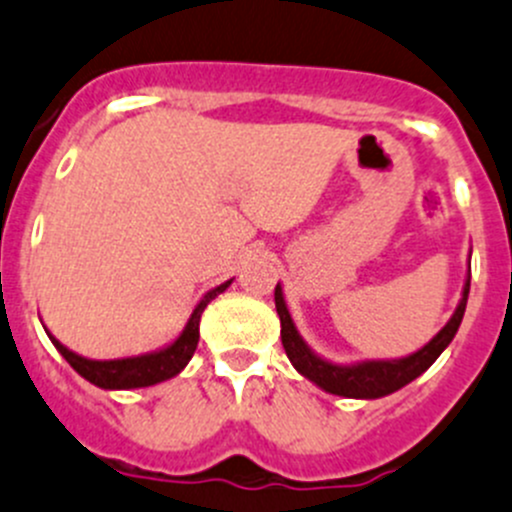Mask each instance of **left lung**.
I'll return each mask as SVG.
<instances>
[{
    "label": "left lung",
    "instance_id": "left-lung-1",
    "mask_svg": "<svg viewBox=\"0 0 512 512\" xmlns=\"http://www.w3.org/2000/svg\"><path fill=\"white\" fill-rule=\"evenodd\" d=\"M468 292H470V265H468V277H465V285H463V297H460L453 317L445 322L443 330H440L428 345H423L418 352H413V355L398 357V360H360V362H350V365H337V362H330L322 355H317V352L302 340V335L295 327V320H292L290 310H287V302H285V295H282L280 282H277L275 307H277V315H280L282 347H285L292 367H295L302 377L315 382L317 388L325 390V393L340 395V398H355V400L385 398V395L405 388L408 382H413L415 377L423 375V372L438 360L440 352L453 342L455 332H458L460 322H463L465 305H468Z\"/></svg>",
    "mask_w": 512,
    "mask_h": 512
}]
</instances>
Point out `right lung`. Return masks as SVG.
Listing matches in <instances>:
<instances>
[{"mask_svg":"<svg viewBox=\"0 0 512 512\" xmlns=\"http://www.w3.org/2000/svg\"><path fill=\"white\" fill-rule=\"evenodd\" d=\"M232 285V280L222 282L220 287L207 292L200 302L192 310L190 320H187L185 330L180 332L175 342L160 347V350L145 352V355H132V357H117V360H89V357L77 355L69 347H64L52 332L47 330L49 340L57 347L59 355L84 377L92 385L102 390H135V388H150L157 382H165L170 377L180 375L187 367V362L192 360L197 350V342H200V317L205 312V307L215 300L220 292H225Z\"/></svg>","mask_w":512,"mask_h":512,"instance_id":"right-lung-1","label":"right lung"}]
</instances>
